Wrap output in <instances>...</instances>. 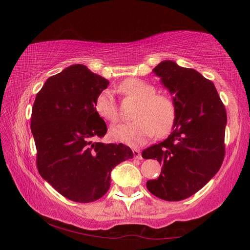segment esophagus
I'll return each mask as SVG.
<instances>
[{"label": "esophagus", "mask_w": 250, "mask_h": 250, "mask_svg": "<svg viewBox=\"0 0 250 250\" xmlns=\"http://www.w3.org/2000/svg\"><path fill=\"white\" fill-rule=\"evenodd\" d=\"M133 157L135 159H142V155H141V151L139 149H133Z\"/></svg>", "instance_id": "esophagus-1"}]
</instances>
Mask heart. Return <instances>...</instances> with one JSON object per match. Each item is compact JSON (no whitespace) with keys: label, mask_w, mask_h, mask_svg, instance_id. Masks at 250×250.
<instances>
[{"label":"heart","mask_w":250,"mask_h":250,"mask_svg":"<svg viewBox=\"0 0 250 250\" xmlns=\"http://www.w3.org/2000/svg\"><path fill=\"white\" fill-rule=\"evenodd\" d=\"M120 92L137 101L134 120L115 125L109 131L111 140L129 146H140L157 134L162 136L171 130L175 120V105L167 95L156 93L152 84L137 78L121 83ZM94 109L101 118L109 122L118 120V110L109 90L101 91L94 101Z\"/></svg>","instance_id":"heart-1"}]
</instances>
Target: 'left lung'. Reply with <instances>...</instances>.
<instances>
[{
    "label": "left lung",
    "instance_id": "obj_1",
    "mask_svg": "<svg viewBox=\"0 0 250 250\" xmlns=\"http://www.w3.org/2000/svg\"><path fill=\"white\" fill-rule=\"evenodd\" d=\"M152 72L172 95L175 120L167 139L142 152L162 164L160 176L146 186L159 199L185 200L203 188L224 161L226 108L214 83L193 68L164 60Z\"/></svg>",
    "mask_w": 250,
    "mask_h": 250
}]
</instances>
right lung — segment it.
<instances>
[{"mask_svg": "<svg viewBox=\"0 0 250 250\" xmlns=\"http://www.w3.org/2000/svg\"><path fill=\"white\" fill-rule=\"evenodd\" d=\"M108 84L84 65L74 64L47 79L32 108L31 131L41 176L79 203L102 198L110 187L113 168L133 157L124 144L93 142L107 132L94 101Z\"/></svg>", "mask_w": 250, "mask_h": 250, "instance_id": "obj_1", "label": "right lung"}]
</instances>
